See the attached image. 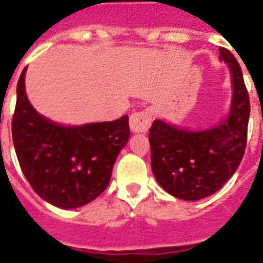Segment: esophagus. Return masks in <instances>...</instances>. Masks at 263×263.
Segmentation results:
<instances>
[{
	"label": "esophagus",
	"mask_w": 263,
	"mask_h": 263,
	"mask_svg": "<svg viewBox=\"0 0 263 263\" xmlns=\"http://www.w3.org/2000/svg\"><path fill=\"white\" fill-rule=\"evenodd\" d=\"M153 116H154V109L147 107L142 111H135L132 113L129 117V127H131L132 132L136 134H143L147 132L150 124H152Z\"/></svg>",
	"instance_id": "obj_1"
}]
</instances>
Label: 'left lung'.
Masks as SVG:
<instances>
[{
	"label": "left lung",
	"instance_id": "8db88e82",
	"mask_svg": "<svg viewBox=\"0 0 263 263\" xmlns=\"http://www.w3.org/2000/svg\"><path fill=\"white\" fill-rule=\"evenodd\" d=\"M232 73L233 95L228 119L203 131H187L154 120L148 140L152 169L171 195L198 200L218 191L236 172L245 156L250 117L249 91L235 55L220 47Z\"/></svg>",
	"mask_w": 263,
	"mask_h": 263
}]
</instances>
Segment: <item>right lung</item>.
Segmentation results:
<instances>
[{"label":"right lung","mask_w":263,"mask_h":263,"mask_svg":"<svg viewBox=\"0 0 263 263\" xmlns=\"http://www.w3.org/2000/svg\"><path fill=\"white\" fill-rule=\"evenodd\" d=\"M17 82L12 138L18 164L43 200L61 209L87 204L105 191L115 161L129 139L128 116L115 121L64 127L31 106Z\"/></svg>","instance_id":"obj_1"}]
</instances>
